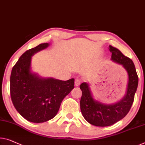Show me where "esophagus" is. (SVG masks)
<instances>
[{
    "label": "esophagus",
    "mask_w": 145,
    "mask_h": 145,
    "mask_svg": "<svg viewBox=\"0 0 145 145\" xmlns=\"http://www.w3.org/2000/svg\"><path fill=\"white\" fill-rule=\"evenodd\" d=\"M80 83H81V80H80L78 78L75 79V86H79L80 85Z\"/></svg>",
    "instance_id": "34e87169"
}]
</instances>
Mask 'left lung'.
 Segmentation results:
<instances>
[{"mask_svg": "<svg viewBox=\"0 0 145 145\" xmlns=\"http://www.w3.org/2000/svg\"><path fill=\"white\" fill-rule=\"evenodd\" d=\"M109 50L112 53L111 60L121 64L128 72V87L122 100L113 105H105L94 100L87 83L81 84V113L88 122L96 126H111L125 117L133 104L138 86V75L132 60L124 56L116 47L109 45Z\"/></svg>", "mask_w": 145, "mask_h": 145, "instance_id": "left-lung-1", "label": "left lung"}]
</instances>
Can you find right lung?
<instances>
[{
  "label": "right lung",
  "mask_w": 145,
  "mask_h": 145,
  "mask_svg": "<svg viewBox=\"0 0 145 145\" xmlns=\"http://www.w3.org/2000/svg\"><path fill=\"white\" fill-rule=\"evenodd\" d=\"M49 46L41 44L25 51L14 66L10 75V96L17 112L34 123L51 120L59 111L62 101L73 88V78L61 81L44 79L31 72V57Z\"/></svg>",
  "instance_id": "right-lung-1"
}]
</instances>
